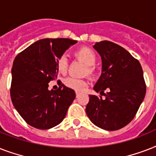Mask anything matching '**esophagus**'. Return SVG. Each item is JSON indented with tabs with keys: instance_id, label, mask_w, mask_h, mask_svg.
Returning <instances> with one entry per match:
<instances>
[{
	"instance_id": "obj_1",
	"label": "esophagus",
	"mask_w": 156,
	"mask_h": 156,
	"mask_svg": "<svg viewBox=\"0 0 156 156\" xmlns=\"http://www.w3.org/2000/svg\"><path fill=\"white\" fill-rule=\"evenodd\" d=\"M78 95H79V92H78V91H76V97L78 98Z\"/></svg>"
}]
</instances>
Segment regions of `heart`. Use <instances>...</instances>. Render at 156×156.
Returning <instances> with one entry per match:
<instances>
[{"instance_id": "1", "label": "heart", "mask_w": 156, "mask_h": 156, "mask_svg": "<svg viewBox=\"0 0 156 156\" xmlns=\"http://www.w3.org/2000/svg\"><path fill=\"white\" fill-rule=\"evenodd\" d=\"M74 55L78 59L87 66V69L86 72L89 75H93L95 73V67L94 65L96 62V54L91 48L86 46L81 47L76 50ZM56 70L59 73L62 75H66L68 71V61L65 56H62L59 59L56 63ZM65 85L67 87L73 89L76 91H83L86 89L87 83V81L83 79H78V78L69 77L65 80Z\"/></svg>"}]
</instances>
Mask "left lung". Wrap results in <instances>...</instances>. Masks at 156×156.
Here are the masks:
<instances>
[{"label":"left lung","instance_id":"1","mask_svg":"<svg viewBox=\"0 0 156 156\" xmlns=\"http://www.w3.org/2000/svg\"><path fill=\"white\" fill-rule=\"evenodd\" d=\"M94 48L102 59V73L94 90L105 98L89 95L86 112L98 127L117 130L134 118L144 100L147 87L143 69L137 59L116 44L104 40Z\"/></svg>","mask_w":156,"mask_h":156}]
</instances>
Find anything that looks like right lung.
I'll list each match as a JSON object with an SVG mask.
<instances>
[{
	"mask_svg": "<svg viewBox=\"0 0 156 156\" xmlns=\"http://www.w3.org/2000/svg\"><path fill=\"white\" fill-rule=\"evenodd\" d=\"M77 40L44 39L18 53L12 68L10 96L24 121L39 129L57 126L66 117L75 99L73 89L61 84L49 90L48 83L57 77L56 63Z\"/></svg>",
	"mask_w": 156,
	"mask_h": 156,
	"instance_id": "right-lung-1",
	"label": "right lung"
}]
</instances>
